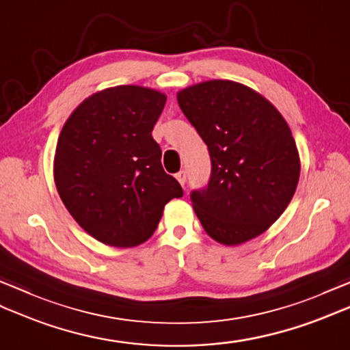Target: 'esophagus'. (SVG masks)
I'll return each instance as SVG.
<instances>
[{"label":"esophagus","mask_w":350,"mask_h":350,"mask_svg":"<svg viewBox=\"0 0 350 350\" xmlns=\"http://www.w3.org/2000/svg\"><path fill=\"white\" fill-rule=\"evenodd\" d=\"M176 179L177 180H179V183L182 185V187H183V185H185V182H187V171H179V173H177L176 174Z\"/></svg>","instance_id":"esophagus-1"}]
</instances>
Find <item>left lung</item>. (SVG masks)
I'll list each match as a JSON object with an SVG mask.
<instances>
[{
    "label": "left lung",
    "instance_id": "left-lung-1",
    "mask_svg": "<svg viewBox=\"0 0 350 350\" xmlns=\"http://www.w3.org/2000/svg\"><path fill=\"white\" fill-rule=\"evenodd\" d=\"M177 102L211 154L207 188L191 194L206 233L228 247L265 233L286 211L301 173L284 117L262 94L228 79L183 88Z\"/></svg>",
    "mask_w": 350,
    "mask_h": 350
}]
</instances>
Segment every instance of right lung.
Masks as SVG:
<instances>
[{
    "mask_svg": "<svg viewBox=\"0 0 350 350\" xmlns=\"http://www.w3.org/2000/svg\"><path fill=\"white\" fill-rule=\"evenodd\" d=\"M167 96L117 85L88 96L66 120L54 158L55 187L85 232L109 247L146 242L163 207L183 196L152 137Z\"/></svg>",
    "mask_w": 350,
    "mask_h": 350,
    "instance_id": "1",
    "label": "right lung"
}]
</instances>
